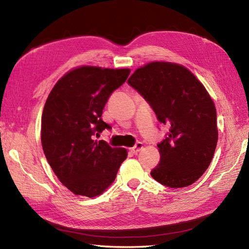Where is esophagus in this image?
<instances>
[{"mask_svg": "<svg viewBox=\"0 0 249 249\" xmlns=\"http://www.w3.org/2000/svg\"><path fill=\"white\" fill-rule=\"evenodd\" d=\"M143 148V143L142 142H138L135 146H133L132 148H130V151L132 152V154H135V155H137L138 152L141 150Z\"/></svg>", "mask_w": 249, "mask_h": 249, "instance_id": "1", "label": "esophagus"}]
</instances>
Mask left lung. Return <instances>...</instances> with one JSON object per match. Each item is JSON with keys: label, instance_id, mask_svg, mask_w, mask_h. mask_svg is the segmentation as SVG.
Instances as JSON below:
<instances>
[{"label": "left lung", "instance_id": "left-lung-1", "mask_svg": "<svg viewBox=\"0 0 249 249\" xmlns=\"http://www.w3.org/2000/svg\"><path fill=\"white\" fill-rule=\"evenodd\" d=\"M127 83L169 128L158 144L161 160L151 177L171 188L194 184L208 168L218 142L215 106L205 87L186 67L169 62L146 64Z\"/></svg>", "mask_w": 249, "mask_h": 249}]
</instances>
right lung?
<instances>
[{
  "label": "right lung",
  "instance_id": "right-lung-1",
  "mask_svg": "<svg viewBox=\"0 0 249 249\" xmlns=\"http://www.w3.org/2000/svg\"><path fill=\"white\" fill-rule=\"evenodd\" d=\"M129 73L128 68L81 66L64 74L48 95L42 114V147L55 176L74 195H101L127 158L125 148H112L93 137L111 128L102 112Z\"/></svg>",
  "mask_w": 249,
  "mask_h": 249
}]
</instances>
